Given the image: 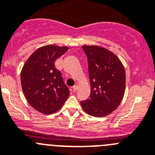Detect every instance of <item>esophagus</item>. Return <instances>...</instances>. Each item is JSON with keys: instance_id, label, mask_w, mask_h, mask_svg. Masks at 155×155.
I'll return each mask as SVG.
<instances>
[{"instance_id": "34e87169", "label": "esophagus", "mask_w": 155, "mask_h": 155, "mask_svg": "<svg viewBox=\"0 0 155 155\" xmlns=\"http://www.w3.org/2000/svg\"><path fill=\"white\" fill-rule=\"evenodd\" d=\"M72 89H73L74 91H76L78 90V85L73 86V87H72Z\"/></svg>"}]
</instances>
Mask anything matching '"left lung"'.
<instances>
[{
    "label": "left lung",
    "instance_id": "8db88e82",
    "mask_svg": "<svg viewBox=\"0 0 155 155\" xmlns=\"http://www.w3.org/2000/svg\"><path fill=\"white\" fill-rule=\"evenodd\" d=\"M87 57L90 98L80 102L87 114L96 117L109 115L121 102L125 91V71L119 58L97 45H83Z\"/></svg>",
    "mask_w": 155,
    "mask_h": 155
}]
</instances>
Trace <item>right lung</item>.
<instances>
[{"label":"right lung","mask_w":155,"mask_h":155,"mask_svg":"<svg viewBox=\"0 0 155 155\" xmlns=\"http://www.w3.org/2000/svg\"><path fill=\"white\" fill-rule=\"evenodd\" d=\"M68 49L65 46L45 45L34 52L23 65L20 76L23 94L28 103L40 113H55L69 96L68 87L54 64Z\"/></svg>","instance_id":"add662e5"}]
</instances>
